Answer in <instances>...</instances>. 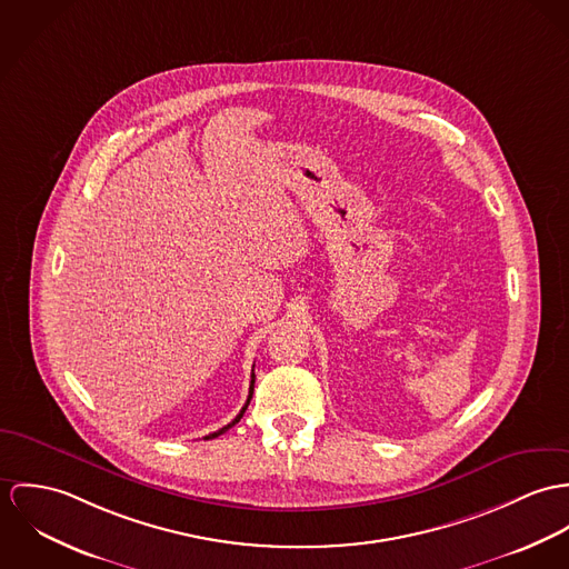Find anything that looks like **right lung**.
I'll list each match as a JSON object with an SVG mask.
<instances>
[{"label":"right lung","instance_id":"obj_1","mask_svg":"<svg viewBox=\"0 0 569 569\" xmlns=\"http://www.w3.org/2000/svg\"><path fill=\"white\" fill-rule=\"evenodd\" d=\"M253 388H254V373H253V376H251V388H249V399H247V403H244V408H242V410H240V415H238V417H236V419H233V421H231V423H227V426H224V428H220V430H218V432H213V435H209V437H204V441H209V439H216V437H220V435H224V432H227V430H231V428H233V426H236V423H238V421H240V419H242V417H244V412H247V408H249V403H251V397H253Z\"/></svg>","mask_w":569,"mask_h":569}]
</instances>
